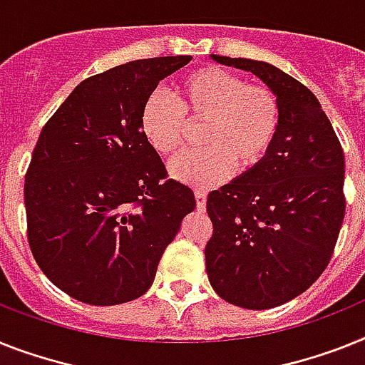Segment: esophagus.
<instances>
[{"label":"esophagus","instance_id":"obj_1","mask_svg":"<svg viewBox=\"0 0 365 365\" xmlns=\"http://www.w3.org/2000/svg\"><path fill=\"white\" fill-rule=\"evenodd\" d=\"M195 198H197L198 207H204V206H206L207 192H206V191H202V189H197V191H195Z\"/></svg>","mask_w":365,"mask_h":365}]
</instances>
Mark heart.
Wrapping results in <instances>:
<instances>
[{"instance_id": "1", "label": "heart", "mask_w": 365, "mask_h": 365, "mask_svg": "<svg viewBox=\"0 0 365 365\" xmlns=\"http://www.w3.org/2000/svg\"><path fill=\"white\" fill-rule=\"evenodd\" d=\"M202 122L200 143L206 148L178 155L168 170L178 182L207 189L226 182L235 167L247 173L267 158L280 131V102L267 85L204 66L180 81L178 103L152 93L139 113L140 135L161 155L178 152L189 125Z\"/></svg>"}]
</instances>
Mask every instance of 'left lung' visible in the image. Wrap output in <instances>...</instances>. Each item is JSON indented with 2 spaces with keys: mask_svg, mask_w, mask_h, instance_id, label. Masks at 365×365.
I'll list each match as a JSON object with an SVG mask.
<instances>
[{
  "mask_svg": "<svg viewBox=\"0 0 365 365\" xmlns=\"http://www.w3.org/2000/svg\"><path fill=\"white\" fill-rule=\"evenodd\" d=\"M211 59L252 72L280 102V131L267 158L211 191L206 206L211 287L230 304L269 310L306 292L332 258L345 217L344 150L301 81L263 61Z\"/></svg>",
  "mask_w": 365,
  "mask_h": 365,
  "instance_id": "8db88e82",
  "label": "left lung"
}]
</instances>
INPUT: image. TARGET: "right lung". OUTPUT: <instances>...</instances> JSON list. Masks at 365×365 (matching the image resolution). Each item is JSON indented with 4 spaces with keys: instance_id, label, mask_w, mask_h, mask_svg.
I'll use <instances>...</instances> for the list:
<instances>
[{
    "instance_id": "1",
    "label": "right lung",
    "mask_w": 365,
    "mask_h": 365,
    "mask_svg": "<svg viewBox=\"0 0 365 365\" xmlns=\"http://www.w3.org/2000/svg\"><path fill=\"white\" fill-rule=\"evenodd\" d=\"M191 59L131 61L91 76L42 128L24 185L27 241L42 272L76 301L113 306L145 295L197 207L139 130L146 98Z\"/></svg>"
}]
</instances>
